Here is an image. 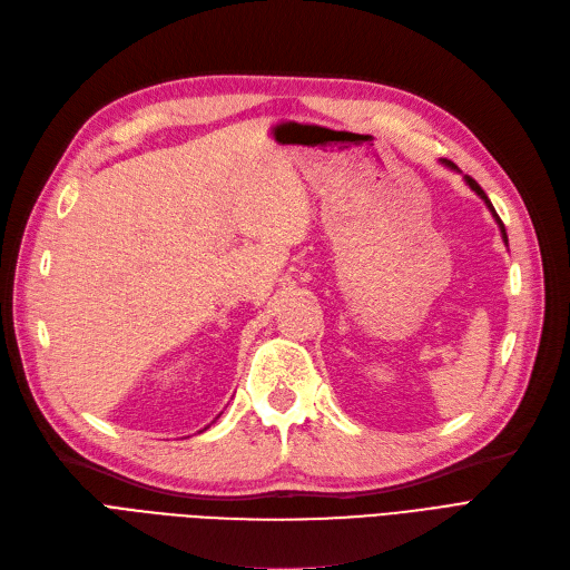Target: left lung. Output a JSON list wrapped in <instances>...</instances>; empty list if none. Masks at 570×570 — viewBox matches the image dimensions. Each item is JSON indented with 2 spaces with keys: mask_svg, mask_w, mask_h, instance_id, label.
Here are the masks:
<instances>
[{
  "mask_svg": "<svg viewBox=\"0 0 570 570\" xmlns=\"http://www.w3.org/2000/svg\"><path fill=\"white\" fill-rule=\"evenodd\" d=\"M442 164H444L446 168H451V170H459V168H456V166H453L451 161H446V158H442ZM465 181H468V185H470V189H472V191H474L476 196H480V198H482V200L487 203V208H489V210H491V215L495 217V222H498V226H500V234H503V240H505V245H508V234H505V224H503V222H500V217L495 215V210H493V206H491V200H489V196L484 194V189H482L480 185H476V181H474V179H472L470 175H465Z\"/></svg>",
  "mask_w": 570,
  "mask_h": 570,
  "instance_id": "8db88e82",
  "label": "left lung"
}]
</instances>
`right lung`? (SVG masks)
Wrapping results in <instances>:
<instances>
[{"label": "right lung", "instance_id": "right-lung-1", "mask_svg": "<svg viewBox=\"0 0 570 570\" xmlns=\"http://www.w3.org/2000/svg\"><path fill=\"white\" fill-rule=\"evenodd\" d=\"M203 430H206V428H203ZM203 430H198V432H203Z\"/></svg>", "mask_w": 570, "mask_h": 570}]
</instances>
